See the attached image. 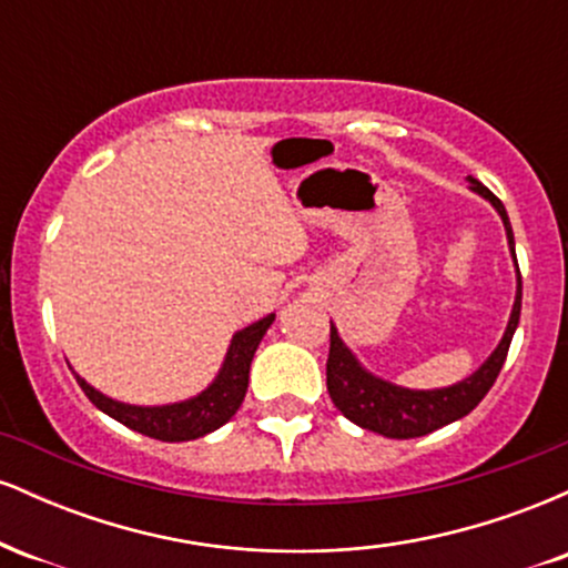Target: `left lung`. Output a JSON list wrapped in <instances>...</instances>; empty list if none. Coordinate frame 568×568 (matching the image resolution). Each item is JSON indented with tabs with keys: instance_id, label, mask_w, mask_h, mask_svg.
I'll return each mask as SVG.
<instances>
[{
	"instance_id": "1",
	"label": "left lung",
	"mask_w": 568,
	"mask_h": 568,
	"mask_svg": "<svg viewBox=\"0 0 568 568\" xmlns=\"http://www.w3.org/2000/svg\"><path fill=\"white\" fill-rule=\"evenodd\" d=\"M473 192H478L480 197H486L497 207L507 232V245H510L515 272H518V291H515V304L510 312V323H507L505 336L497 344V349L488 355V361L475 371L467 379L452 384V387L443 389H408L397 387L393 382H384L379 376L368 374L366 368L357 363V357L352 355L347 344L338 338L336 325L331 323V349H328V363H325V379H328V395L334 400V406L347 416L349 422H355L357 427L371 429V433H379L384 438H422V435L433 433V429L452 425V422L462 419L470 410L484 400L488 389L497 382L501 366H505L507 349H510L513 334L518 328L520 321V270L518 258H515V240H513V226L507 219L505 205L497 194H491L480 184L478 179L467 175Z\"/></svg>"
}]
</instances>
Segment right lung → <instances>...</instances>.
Returning a JSON list of instances; mask_svg holds the SVG:
<instances>
[{"label": "right lung", "instance_id": "1", "mask_svg": "<svg viewBox=\"0 0 568 568\" xmlns=\"http://www.w3.org/2000/svg\"><path fill=\"white\" fill-rule=\"evenodd\" d=\"M272 321H275V315H266L258 323L237 331V334L232 336V344L224 357V366H221L213 384H207V389H202L200 395L181 403H171V406H130V403L112 400V397L98 393V389L90 387L82 376H74L77 382H80L82 393L90 397V403H93L95 408H101L103 414H109L112 419L120 422V425L165 443L194 440L213 433V429H219L221 425H226V422L237 414L247 389V374H251L253 352H256L258 342L264 338Z\"/></svg>", "mask_w": 568, "mask_h": 568}]
</instances>
